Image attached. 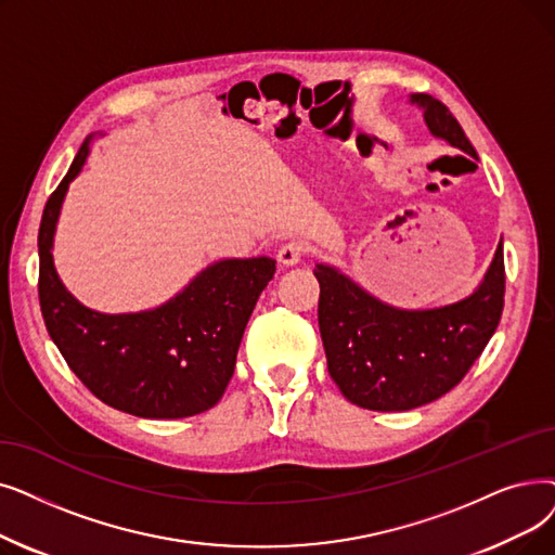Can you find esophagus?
I'll return each mask as SVG.
<instances>
[{
  "label": "esophagus",
  "instance_id": "obj_1",
  "mask_svg": "<svg viewBox=\"0 0 555 555\" xmlns=\"http://www.w3.org/2000/svg\"><path fill=\"white\" fill-rule=\"evenodd\" d=\"M306 251H308V247L304 243H299V240H291V243H285L279 249L276 258L281 264H285V268H291V264H297L306 256Z\"/></svg>",
  "mask_w": 555,
  "mask_h": 555
}]
</instances>
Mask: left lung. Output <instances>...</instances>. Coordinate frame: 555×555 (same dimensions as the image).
Segmentation results:
<instances>
[{"instance_id":"left-lung-1","label":"left lung","mask_w":555,"mask_h":555,"mask_svg":"<svg viewBox=\"0 0 555 555\" xmlns=\"http://www.w3.org/2000/svg\"><path fill=\"white\" fill-rule=\"evenodd\" d=\"M428 131L476 158V150L449 108L430 94H411ZM318 320L328 374L340 392L370 411H411L447 395L465 378L494 335L505 293L503 243L476 291L455 304L403 310L378 301L326 262Z\"/></svg>"}]
</instances>
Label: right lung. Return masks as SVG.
Returning a JSON list of instances; mask_svg holds the SVG:
<instances>
[{"mask_svg": "<svg viewBox=\"0 0 555 555\" xmlns=\"http://www.w3.org/2000/svg\"><path fill=\"white\" fill-rule=\"evenodd\" d=\"M90 140L42 210L38 297L44 326L69 370L115 411L144 420L199 415L227 390L240 340L276 260H218L152 310L106 315L86 308L65 291L52 247L65 192L81 172Z\"/></svg>", "mask_w": 555, "mask_h": 555, "instance_id": "obj_1", "label": "right lung"}]
</instances>
